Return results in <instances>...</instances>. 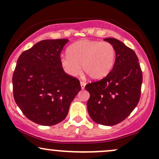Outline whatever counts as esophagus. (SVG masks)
I'll list each match as a JSON object with an SVG mask.
<instances>
[{"instance_id":"esophagus-1","label":"esophagus","mask_w":159,"mask_h":159,"mask_svg":"<svg viewBox=\"0 0 159 159\" xmlns=\"http://www.w3.org/2000/svg\"><path fill=\"white\" fill-rule=\"evenodd\" d=\"M81 89H84L85 88V86H86V83L84 81H81Z\"/></svg>"}]
</instances>
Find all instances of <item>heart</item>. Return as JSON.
I'll list each match as a JSON object with an SVG mask.
<instances>
[{"mask_svg": "<svg viewBox=\"0 0 159 159\" xmlns=\"http://www.w3.org/2000/svg\"><path fill=\"white\" fill-rule=\"evenodd\" d=\"M116 52L113 45L107 41L81 40L70 45L67 55L61 57V66L71 77L84 71L92 79L106 77L113 68Z\"/></svg>", "mask_w": 159, "mask_h": 159, "instance_id": "heart-1", "label": "heart"}]
</instances>
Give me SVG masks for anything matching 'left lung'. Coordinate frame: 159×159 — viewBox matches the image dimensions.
<instances>
[{"mask_svg": "<svg viewBox=\"0 0 159 159\" xmlns=\"http://www.w3.org/2000/svg\"><path fill=\"white\" fill-rule=\"evenodd\" d=\"M116 49V61L106 77L85 86L89 93L87 110L95 122L112 126L124 121L141 96L142 72L136 54L116 38H105Z\"/></svg>", "mask_w": 159, "mask_h": 159, "instance_id": "obj_1", "label": "left lung"}]
</instances>
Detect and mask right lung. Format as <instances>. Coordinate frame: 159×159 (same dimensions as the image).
<instances>
[{
    "label": "right lung",
    "instance_id": "add662e5",
    "mask_svg": "<svg viewBox=\"0 0 159 159\" xmlns=\"http://www.w3.org/2000/svg\"><path fill=\"white\" fill-rule=\"evenodd\" d=\"M68 39L43 40L24 51L12 76L13 95L26 118L43 126L60 123L81 89L79 80L61 66V52Z\"/></svg>",
    "mask_w": 159,
    "mask_h": 159
}]
</instances>
